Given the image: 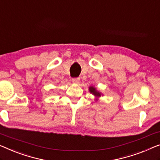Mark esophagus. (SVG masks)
<instances>
[{
    "instance_id": "1",
    "label": "esophagus",
    "mask_w": 160,
    "mask_h": 160,
    "mask_svg": "<svg viewBox=\"0 0 160 160\" xmlns=\"http://www.w3.org/2000/svg\"><path fill=\"white\" fill-rule=\"evenodd\" d=\"M80 82V78H72V82L73 84H78Z\"/></svg>"
}]
</instances>
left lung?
Returning a JSON list of instances; mask_svg holds the SVG:
<instances>
[{
	"label": "left lung",
	"instance_id": "1",
	"mask_svg": "<svg viewBox=\"0 0 160 160\" xmlns=\"http://www.w3.org/2000/svg\"><path fill=\"white\" fill-rule=\"evenodd\" d=\"M89 91L90 93L92 94L94 97H95V101L97 102L99 100V97L101 96H103V94L99 91H98V90L96 89V87H93V86H90L89 87Z\"/></svg>",
	"mask_w": 160,
	"mask_h": 160
}]
</instances>
